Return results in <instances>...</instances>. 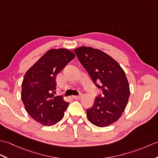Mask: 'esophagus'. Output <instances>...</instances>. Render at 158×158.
Returning <instances> with one entry per match:
<instances>
[{
	"label": "esophagus",
	"mask_w": 158,
	"mask_h": 158,
	"mask_svg": "<svg viewBox=\"0 0 158 158\" xmlns=\"http://www.w3.org/2000/svg\"><path fill=\"white\" fill-rule=\"evenodd\" d=\"M81 97H82V94H79V96H73V98L76 99V100H79V99L81 98Z\"/></svg>",
	"instance_id": "34e87169"
}]
</instances>
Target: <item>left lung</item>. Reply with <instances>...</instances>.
<instances>
[{
    "mask_svg": "<svg viewBox=\"0 0 158 158\" xmlns=\"http://www.w3.org/2000/svg\"><path fill=\"white\" fill-rule=\"evenodd\" d=\"M74 52L103 93L87 110V118L99 127L110 125L120 118L129 101L130 89L125 73L113 58L100 50L81 46Z\"/></svg>",
    "mask_w": 158,
    "mask_h": 158,
    "instance_id": "obj_1",
    "label": "left lung"
}]
</instances>
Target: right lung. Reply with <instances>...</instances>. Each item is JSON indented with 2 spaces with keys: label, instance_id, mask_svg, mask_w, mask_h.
Masks as SVG:
<instances>
[{
  "label": "right lung",
  "instance_id": "1",
  "mask_svg": "<svg viewBox=\"0 0 158 158\" xmlns=\"http://www.w3.org/2000/svg\"><path fill=\"white\" fill-rule=\"evenodd\" d=\"M75 57L66 48L50 49L25 73L21 100L31 118L42 125H54L64 117L69 103L60 96H54L56 77Z\"/></svg>",
  "mask_w": 158,
  "mask_h": 158
}]
</instances>
